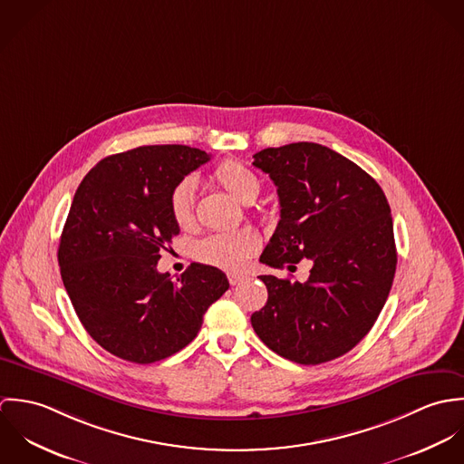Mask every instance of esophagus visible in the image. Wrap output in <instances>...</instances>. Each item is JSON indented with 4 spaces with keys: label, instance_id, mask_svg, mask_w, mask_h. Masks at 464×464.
<instances>
[{
    "label": "esophagus",
    "instance_id": "esophagus-1",
    "mask_svg": "<svg viewBox=\"0 0 464 464\" xmlns=\"http://www.w3.org/2000/svg\"><path fill=\"white\" fill-rule=\"evenodd\" d=\"M245 280V275H239V273H228V282L230 285H237Z\"/></svg>",
    "mask_w": 464,
    "mask_h": 464
}]
</instances>
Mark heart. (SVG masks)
Returning <instances> with one entry per match:
<instances>
[{"label": "heart", "instance_id": "b5f03b06", "mask_svg": "<svg viewBox=\"0 0 464 464\" xmlns=\"http://www.w3.org/2000/svg\"><path fill=\"white\" fill-rule=\"evenodd\" d=\"M212 177L230 197L243 203L256 199L261 191L257 173L237 160L221 162ZM195 193L197 180L193 177L180 179L169 193V212L180 228H189L195 223ZM259 236L248 228L221 230L203 237L195 248V256L203 265L237 271L259 250Z\"/></svg>", "mask_w": 464, "mask_h": 464}]
</instances>
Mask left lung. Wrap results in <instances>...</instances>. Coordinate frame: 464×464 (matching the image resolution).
Returning a JSON list of instances; mask_svg holds the SVG:
<instances>
[{"label":"left lung","mask_w":464,"mask_h":464,"mask_svg":"<svg viewBox=\"0 0 464 464\" xmlns=\"http://www.w3.org/2000/svg\"><path fill=\"white\" fill-rule=\"evenodd\" d=\"M254 166L269 175L280 221L263 265L311 259L307 282L261 275L265 307L252 327L267 348L298 364L350 352L377 322L397 269L392 208L381 186L355 162L316 142L266 148Z\"/></svg>","instance_id":"8db88e82"}]
</instances>
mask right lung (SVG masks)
Instances as JSON below:
<instances>
[{"mask_svg": "<svg viewBox=\"0 0 464 464\" xmlns=\"http://www.w3.org/2000/svg\"><path fill=\"white\" fill-rule=\"evenodd\" d=\"M208 159L182 144L139 146L100 160L74 193L59 245L63 282L83 329L120 359L177 353L228 289L214 266L193 263L177 280L157 271L180 232L169 193Z\"/></svg>", "mask_w": 464, "mask_h": 464, "instance_id": "1", "label": "right lung"}]
</instances>
